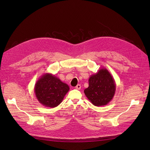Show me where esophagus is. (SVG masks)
<instances>
[{
	"label": "esophagus",
	"instance_id": "1",
	"mask_svg": "<svg viewBox=\"0 0 150 150\" xmlns=\"http://www.w3.org/2000/svg\"><path fill=\"white\" fill-rule=\"evenodd\" d=\"M75 88H76V89H77V90H80L81 88V86L80 84H77V85L76 86Z\"/></svg>",
	"mask_w": 150,
	"mask_h": 150
}]
</instances>
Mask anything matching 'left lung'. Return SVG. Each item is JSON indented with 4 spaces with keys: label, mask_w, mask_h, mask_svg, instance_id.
Segmentation results:
<instances>
[{
    "label": "left lung",
    "mask_w": 150,
    "mask_h": 150,
    "mask_svg": "<svg viewBox=\"0 0 150 150\" xmlns=\"http://www.w3.org/2000/svg\"><path fill=\"white\" fill-rule=\"evenodd\" d=\"M88 87L84 93L96 106H105L112 99L116 92V83L111 73L106 68H101L88 79Z\"/></svg>",
    "instance_id": "1"
}]
</instances>
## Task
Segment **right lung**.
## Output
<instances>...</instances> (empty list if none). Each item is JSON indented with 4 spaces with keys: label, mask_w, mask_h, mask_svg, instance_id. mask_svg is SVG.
I'll return each mask as SVG.
<instances>
[{
    "label": "right lung",
    "mask_w": 150,
    "mask_h": 150,
    "mask_svg": "<svg viewBox=\"0 0 150 150\" xmlns=\"http://www.w3.org/2000/svg\"><path fill=\"white\" fill-rule=\"evenodd\" d=\"M68 84L51 73L42 76L34 86V93L39 102L49 108L60 104L69 91Z\"/></svg>",
    "instance_id": "obj_1"
}]
</instances>
